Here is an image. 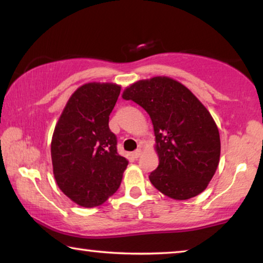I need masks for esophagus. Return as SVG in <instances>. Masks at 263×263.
<instances>
[{
    "instance_id": "34e87169",
    "label": "esophagus",
    "mask_w": 263,
    "mask_h": 263,
    "mask_svg": "<svg viewBox=\"0 0 263 263\" xmlns=\"http://www.w3.org/2000/svg\"><path fill=\"white\" fill-rule=\"evenodd\" d=\"M132 155H133V158H136V159H138V158H139V157H140V155H141V149H139V148H138V149H136V151H135V152H133V153H132Z\"/></svg>"
}]
</instances>
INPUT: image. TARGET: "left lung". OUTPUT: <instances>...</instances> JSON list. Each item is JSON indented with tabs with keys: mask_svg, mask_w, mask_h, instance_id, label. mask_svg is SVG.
Returning a JSON list of instances; mask_svg holds the SVG:
<instances>
[{
	"mask_svg": "<svg viewBox=\"0 0 263 263\" xmlns=\"http://www.w3.org/2000/svg\"><path fill=\"white\" fill-rule=\"evenodd\" d=\"M152 119L159 166L149 181L163 195L189 199L206 188L220 157L211 115L183 84L166 77L142 80L123 92Z\"/></svg>",
	"mask_w": 263,
	"mask_h": 263,
	"instance_id": "1",
	"label": "left lung"
}]
</instances>
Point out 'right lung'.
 Here are the masks:
<instances>
[{
    "label": "right lung",
    "instance_id": "add662e5",
    "mask_svg": "<svg viewBox=\"0 0 263 263\" xmlns=\"http://www.w3.org/2000/svg\"><path fill=\"white\" fill-rule=\"evenodd\" d=\"M121 87L87 83L70 96L58 121L51 144L57 184L79 205L103 204L121 185L128 161L117 152L109 116Z\"/></svg>",
    "mask_w": 263,
    "mask_h": 263
}]
</instances>
